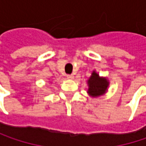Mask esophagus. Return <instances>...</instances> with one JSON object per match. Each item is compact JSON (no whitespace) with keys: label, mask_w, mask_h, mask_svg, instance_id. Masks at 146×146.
I'll return each mask as SVG.
<instances>
[{"label":"esophagus","mask_w":146,"mask_h":146,"mask_svg":"<svg viewBox=\"0 0 146 146\" xmlns=\"http://www.w3.org/2000/svg\"><path fill=\"white\" fill-rule=\"evenodd\" d=\"M67 78H68V79H73V78H74V76H73V74L68 75V76H67Z\"/></svg>","instance_id":"34e87169"}]
</instances>
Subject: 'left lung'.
I'll return each mask as SVG.
<instances>
[{
	"mask_svg": "<svg viewBox=\"0 0 146 146\" xmlns=\"http://www.w3.org/2000/svg\"><path fill=\"white\" fill-rule=\"evenodd\" d=\"M87 93L90 96L96 98L105 95L107 92V89L109 87V80L106 77H101L99 73L94 70L91 73V76L87 80Z\"/></svg>",
	"mask_w": 146,
	"mask_h": 146,
	"instance_id": "1",
	"label": "left lung"
}]
</instances>
